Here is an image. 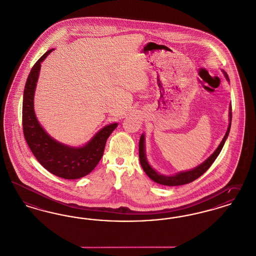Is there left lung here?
<instances>
[{
    "label": "left lung",
    "mask_w": 256,
    "mask_h": 256,
    "mask_svg": "<svg viewBox=\"0 0 256 256\" xmlns=\"http://www.w3.org/2000/svg\"><path fill=\"white\" fill-rule=\"evenodd\" d=\"M222 73L224 74L226 79L228 80V82H229L228 75L226 74V72H224L222 70ZM231 120H232V112H231V105H230L228 131L224 134L222 140L220 142V146L214 151V153L210 157H208L200 166H196L194 168H192L190 170H185V172H180L178 174H175L174 175L161 174L158 172H156L149 164L148 158H146V136H144V134H142L140 138V144H138V156H140V164L142 166V170H144V172L148 174L150 179H152L154 182H156L158 184L164 185V186H180V185H185V184H188V183L194 181L196 179L200 177L211 166V164L214 162V161L216 159V157L218 156L220 152L222 151V149L224 146V142H226V140L228 136L230 127H231Z\"/></svg>",
    "instance_id": "8db88e82"
}]
</instances>
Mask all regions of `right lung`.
<instances>
[{
  "label": "right lung",
  "instance_id": "add662e5",
  "mask_svg": "<svg viewBox=\"0 0 256 256\" xmlns=\"http://www.w3.org/2000/svg\"><path fill=\"white\" fill-rule=\"evenodd\" d=\"M53 50L50 49L43 54L28 74L23 94V132L28 148L44 168L64 179H78L94 170L118 123L103 127L86 144L78 148L62 144L47 134L36 118L34 99L41 62Z\"/></svg>",
  "mask_w": 256,
  "mask_h": 256
}]
</instances>
